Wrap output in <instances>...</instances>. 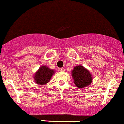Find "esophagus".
I'll return each instance as SVG.
<instances>
[{"label": "esophagus", "mask_w": 124, "mask_h": 124, "mask_svg": "<svg viewBox=\"0 0 124 124\" xmlns=\"http://www.w3.org/2000/svg\"><path fill=\"white\" fill-rule=\"evenodd\" d=\"M59 70L61 72H63L65 71V68H59Z\"/></svg>", "instance_id": "esophagus-1"}]
</instances>
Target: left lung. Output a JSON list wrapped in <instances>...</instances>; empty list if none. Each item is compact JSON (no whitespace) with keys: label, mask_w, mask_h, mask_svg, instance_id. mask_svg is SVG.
<instances>
[{"label":"left lung","mask_w":124,"mask_h":124,"mask_svg":"<svg viewBox=\"0 0 124 124\" xmlns=\"http://www.w3.org/2000/svg\"><path fill=\"white\" fill-rule=\"evenodd\" d=\"M71 73L75 85L78 88H86L91 85L93 80L92 75L89 70L82 65L75 66Z\"/></svg>","instance_id":"8db88e82"}]
</instances>
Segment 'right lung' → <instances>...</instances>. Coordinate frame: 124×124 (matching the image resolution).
Listing matches in <instances>:
<instances>
[{
  "mask_svg": "<svg viewBox=\"0 0 124 124\" xmlns=\"http://www.w3.org/2000/svg\"><path fill=\"white\" fill-rule=\"evenodd\" d=\"M55 72L54 70L43 65L39 68L34 75L33 79L35 82L40 85H45L49 82Z\"/></svg>",
  "mask_w": 124,
  "mask_h": 124,
  "instance_id": "1",
  "label": "right lung"
}]
</instances>
